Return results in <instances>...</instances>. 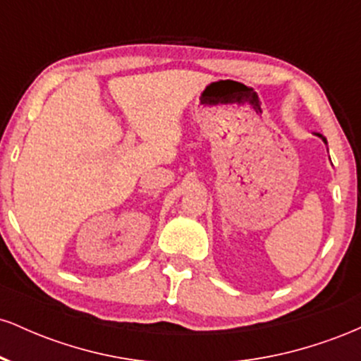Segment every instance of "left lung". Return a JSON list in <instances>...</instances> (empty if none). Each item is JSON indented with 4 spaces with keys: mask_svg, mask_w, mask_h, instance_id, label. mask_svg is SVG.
<instances>
[{
    "mask_svg": "<svg viewBox=\"0 0 361 361\" xmlns=\"http://www.w3.org/2000/svg\"><path fill=\"white\" fill-rule=\"evenodd\" d=\"M317 135H319V137H321V139H322V140H324V142H326V137H322V135H321V134H317ZM326 144H327V142H326Z\"/></svg>",
    "mask_w": 361,
    "mask_h": 361,
    "instance_id": "8db88e82",
    "label": "left lung"
}]
</instances>
